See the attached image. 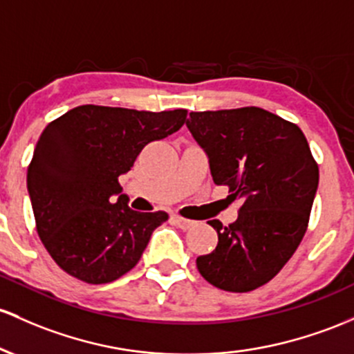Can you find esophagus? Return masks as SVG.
Listing matches in <instances>:
<instances>
[{
    "mask_svg": "<svg viewBox=\"0 0 354 354\" xmlns=\"http://www.w3.org/2000/svg\"><path fill=\"white\" fill-rule=\"evenodd\" d=\"M171 220H173L174 225H178L180 228H183V230H186V228H189V227H193V225H195V221H193V220L183 218V216H178V215L171 216Z\"/></svg>",
    "mask_w": 354,
    "mask_h": 354,
    "instance_id": "1",
    "label": "esophagus"
}]
</instances>
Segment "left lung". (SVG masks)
Instances as JSON below:
<instances>
[{"label": "left lung", "instance_id": "8db88e82", "mask_svg": "<svg viewBox=\"0 0 354 354\" xmlns=\"http://www.w3.org/2000/svg\"><path fill=\"white\" fill-rule=\"evenodd\" d=\"M186 127L207 154L215 185L242 200L232 225L208 221L218 243L196 259L198 270L221 290L257 289L292 257L308 228L319 183L308 139L260 107L189 112Z\"/></svg>", "mask_w": 354, "mask_h": 354}]
</instances>
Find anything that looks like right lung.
<instances>
[{
    "instance_id": "obj_1",
    "label": "right lung",
    "mask_w": 354,
    "mask_h": 354,
    "mask_svg": "<svg viewBox=\"0 0 354 354\" xmlns=\"http://www.w3.org/2000/svg\"><path fill=\"white\" fill-rule=\"evenodd\" d=\"M185 122V109L149 112L88 104L45 127L26 186L38 236L60 269L87 284H107L139 262L168 213L131 209L119 176L133 168L147 142L176 133Z\"/></svg>"
}]
</instances>
